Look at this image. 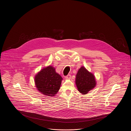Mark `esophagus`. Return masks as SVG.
Listing matches in <instances>:
<instances>
[{
    "label": "esophagus",
    "mask_w": 131,
    "mask_h": 131,
    "mask_svg": "<svg viewBox=\"0 0 131 131\" xmlns=\"http://www.w3.org/2000/svg\"><path fill=\"white\" fill-rule=\"evenodd\" d=\"M65 79H70L71 78V75H70V74L68 75L67 76H65Z\"/></svg>",
    "instance_id": "obj_1"
}]
</instances>
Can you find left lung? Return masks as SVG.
Segmentation results:
<instances>
[{
  "mask_svg": "<svg viewBox=\"0 0 131 131\" xmlns=\"http://www.w3.org/2000/svg\"><path fill=\"white\" fill-rule=\"evenodd\" d=\"M96 81L94 75L82 66L76 75L75 84L78 91L85 95L93 90L96 86Z\"/></svg>",
  "mask_w": 131,
  "mask_h": 131,
  "instance_id": "8db88e82",
  "label": "left lung"
}]
</instances>
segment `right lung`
I'll use <instances>...</instances> for the list:
<instances>
[{"label":"right lung","instance_id":"right-lung-1","mask_svg":"<svg viewBox=\"0 0 131 131\" xmlns=\"http://www.w3.org/2000/svg\"><path fill=\"white\" fill-rule=\"evenodd\" d=\"M63 78L52 66L42 69L35 76L36 89L44 96H54L59 90Z\"/></svg>","mask_w":131,"mask_h":131}]
</instances>
